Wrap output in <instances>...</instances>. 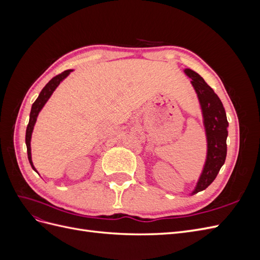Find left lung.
I'll return each mask as SVG.
<instances>
[{"instance_id": "8db88e82", "label": "left lung", "mask_w": 260, "mask_h": 260, "mask_svg": "<svg viewBox=\"0 0 260 260\" xmlns=\"http://www.w3.org/2000/svg\"><path fill=\"white\" fill-rule=\"evenodd\" d=\"M184 73L192 79L191 83L198 94L203 112L204 125L207 138V156L202 175L192 195L205 190L211 184L222 167L226 157V137L229 122L221 101L205 80L191 69H184Z\"/></svg>"}]
</instances>
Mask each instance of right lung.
<instances>
[{
	"label": "right lung",
	"mask_w": 260,
	"mask_h": 260,
	"mask_svg": "<svg viewBox=\"0 0 260 260\" xmlns=\"http://www.w3.org/2000/svg\"><path fill=\"white\" fill-rule=\"evenodd\" d=\"M73 70H65L64 73H61L57 76H55L54 78L48 82L44 88L42 89V91L39 94L38 99L35 101V103L32 104V107H31V112H30V117H29V123L27 125V130H26V145H27V154H28V159L29 162L31 165V167L35 171H37V169L34 166L32 159H31V147H30V141H31V135H32L34 131V127L35 123L37 121V117L40 113L41 109L43 108V106L45 105L46 102L50 99V96L52 95V93L55 91V89L57 88L58 84L65 79V78L72 73ZM38 172V171H37Z\"/></svg>",
	"instance_id": "1"
}]
</instances>
